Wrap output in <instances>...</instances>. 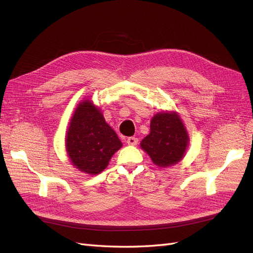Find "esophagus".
<instances>
[{"label": "esophagus", "instance_id": "esophagus-1", "mask_svg": "<svg viewBox=\"0 0 253 253\" xmlns=\"http://www.w3.org/2000/svg\"><path fill=\"white\" fill-rule=\"evenodd\" d=\"M126 142L129 145H136L137 143H138V138H136V137H128V138L126 139Z\"/></svg>", "mask_w": 253, "mask_h": 253}]
</instances>
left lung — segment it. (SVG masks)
Instances as JSON below:
<instances>
[{
    "label": "left lung",
    "instance_id": "left-lung-1",
    "mask_svg": "<svg viewBox=\"0 0 253 253\" xmlns=\"http://www.w3.org/2000/svg\"><path fill=\"white\" fill-rule=\"evenodd\" d=\"M151 132L140 147L159 167L177 164L185 155L189 136L176 113H158L151 120Z\"/></svg>",
    "mask_w": 253,
    "mask_h": 253
}]
</instances>
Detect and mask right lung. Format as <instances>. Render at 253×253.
I'll return each instance as SVG.
<instances>
[{
	"label": "right lung",
	"mask_w": 253,
	"mask_h": 253,
	"mask_svg": "<svg viewBox=\"0 0 253 253\" xmlns=\"http://www.w3.org/2000/svg\"><path fill=\"white\" fill-rule=\"evenodd\" d=\"M65 142L73 165L90 175L102 172L122 145L102 113L89 100H84L76 109Z\"/></svg>",
	"instance_id": "1"
}]
</instances>
